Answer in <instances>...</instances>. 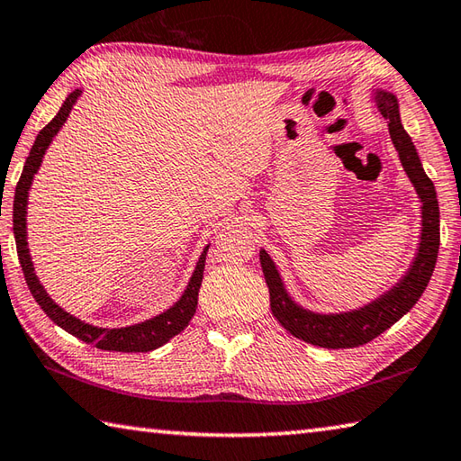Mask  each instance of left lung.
<instances>
[{"label": "left lung", "mask_w": 461, "mask_h": 461, "mask_svg": "<svg viewBox=\"0 0 461 461\" xmlns=\"http://www.w3.org/2000/svg\"><path fill=\"white\" fill-rule=\"evenodd\" d=\"M375 103L379 113L389 121V135L395 145L401 165L421 202V241L413 264L407 274L389 292L358 311L339 314H318L298 306L288 296L276 264L266 249H259L264 278L270 290V308L284 329L296 339L324 348H353L379 337L391 329L401 316L407 314L421 298L431 280L439 252V205L433 181L425 175L417 149L407 135L399 116L397 96L387 90H375Z\"/></svg>", "instance_id": "1"}]
</instances>
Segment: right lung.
Segmentation results:
<instances>
[{"label": "right lung", "mask_w": 461, "mask_h": 461, "mask_svg": "<svg viewBox=\"0 0 461 461\" xmlns=\"http://www.w3.org/2000/svg\"><path fill=\"white\" fill-rule=\"evenodd\" d=\"M82 90H74L64 100L60 111L50 121L44 129L40 131V135L33 140V147L26 158V165H23L22 177L15 185V195H14V236H15V248H18V258L23 270V278L28 282V288L32 296L36 298L41 311L48 314L50 321L60 326L66 332H70L72 337L85 340L86 345H95L96 348L103 350H114V353H149V350H155L163 347L165 342H169L175 334H179L185 326L189 324L191 318L195 314L197 308V296L199 288H202L203 280V267H205V256L209 246L202 252V258L195 266V272L191 276L183 296L175 303L171 308H167L165 312L157 314L155 318H149L145 322L132 324V326H122V329H100V326H92L80 318L72 316L66 312L64 308L58 306L52 298H50L48 292L41 286L36 272H33L32 256L28 249V231H26V207H28V191L32 187L33 175L38 173L41 165V157L46 155V149L52 143V139L58 135V131L62 129V124L68 119L72 106L77 104L78 96Z\"/></svg>", "instance_id": "right-lung-1"}]
</instances>
